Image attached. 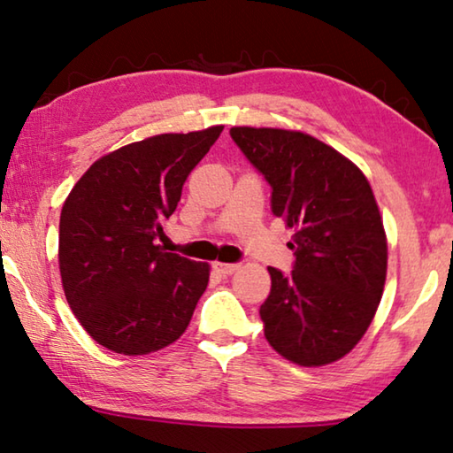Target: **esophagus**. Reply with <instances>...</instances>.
Masks as SVG:
<instances>
[{
  "instance_id": "34e87169",
  "label": "esophagus",
  "mask_w": 453,
  "mask_h": 453,
  "mask_svg": "<svg viewBox=\"0 0 453 453\" xmlns=\"http://www.w3.org/2000/svg\"><path fill=\"white\" fill-rule=\"evenodd\" d=\"M213 270L221 275H232L237 270H240V265L237 264H226V262H213Z\"/></svg>"
}]
</instances>
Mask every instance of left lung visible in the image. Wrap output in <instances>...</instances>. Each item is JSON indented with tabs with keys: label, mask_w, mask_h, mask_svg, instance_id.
<instances>
[{
	"label": "left lung",
	"mask_w": 453,
	"mask_h": 453,
	"mask_svg": "<svg viewBox=\"0 0 453 453\" xmlns=\"http://www.w3.org/2000/svg\"><path fill=\"white\" fill-rule=\"evenodd\" d=\"M234 142L272 186V211L294 229L291 275L267 267L259 308L270 346L319 367L357 346L378 311L388 237L370 181L332 145L294 129L235 126Z\"/></svg>",
	"instance_id": "1"
}]
</instances>
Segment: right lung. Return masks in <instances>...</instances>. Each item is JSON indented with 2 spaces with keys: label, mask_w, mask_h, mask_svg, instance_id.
<instances>
[{
  "label": "right lung",
  "mask_w": 453,
  "mask_h": 453,
  "mask_svg": "<svg viewBox=\"0 0 453 453\" xmlns=\"http://www.w3.org/2000/svg\"><path fill=\"white\" fill-rule=\"evenodd\" d=\"M224 132L159 134L105 153L59 216V273L81 327L107 349L145 356L186 332L210 264L164 251L157 237L191 170Z\"/></svg>",
  "instance_id": "right-lung-1"
}]
</instances>
